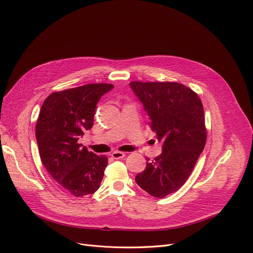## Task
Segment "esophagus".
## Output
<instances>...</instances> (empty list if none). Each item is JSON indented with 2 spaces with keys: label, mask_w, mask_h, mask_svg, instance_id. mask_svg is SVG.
Returning a JSON list of instances; mask_svg holds the SVG:
<instances>
[{
  "label": "esophagus",
  "mask_w": 253,
  "mask_h": 253,
  "mask_svg": "<svg viewBox=\"0 0 253 253\" xmlns=\"http://www.w3.org/2000/svg\"><path fill=\"white\" fill-rule=\"evenodd\" d=\"M126 156V154L124 152H120V151H115L111 154V157L114 159H122Z\"/></svg>",
  "instance_id": "34e87169"
}]
</instances>
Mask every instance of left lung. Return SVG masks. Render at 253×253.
Here are the masks:
<instances>
[{
    "mask_svg": "<svg viewBox=\"0 0 253 253\" xmlns=\"http://www.w3.org/2000/svg\"><path fill=\"white\" fill-rule=\"evenodd\" d=\"M150 116L149 126L163 141V152L147 162L135 182L155 198L177 191L187 180L207 142L202 100L177 82H130ZM148 160H150L148 158Z\"/></svg>",
    "mask_w": 253,
    "mask_h": 253,
    "instance_id": "8db88e82",
    "label": "left lung"
}]
</instances>
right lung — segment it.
I'll use <instances>...</instances> for the list:
<instances>
[{
  "mask_svg": "<svg viewBox=\"0 0 253 253\" xmlns=\"http://www.w3.org/2000/svg\"><path fill=\"white\" fill-rule=\"evenodd\" d=\"M112 84L95 83L51 93L38 115L35 135L42 164L53 180L74 197L99 188L108 164L105 155L78 143L93 126L94 111Z\"/></svg>",
  "mask_w": 253,
  "mask_h": 253,
  "instance_id": "obj_1",
  "label": "right lung"
}]
</instances>
